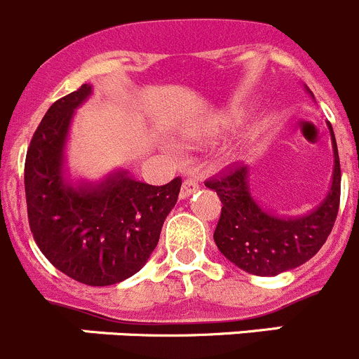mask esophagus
<instances>
[{"mask_svg":"<svg viewBox=\"0 0 359 359\" xmlns=\"http://www.w3.org/2000/svg\"><path fill=\"white\" fill-rule=\"evenodd\" d=\"M197 190H199V183H197V180H194V177H187L182 185V190H180V197H182V199H187V197H190L194 192H197Z\"/></svg>","mask_w":359,"mask_h":359,"instance_id":"esophagus-1","label":"esophagus"}]
</instances>
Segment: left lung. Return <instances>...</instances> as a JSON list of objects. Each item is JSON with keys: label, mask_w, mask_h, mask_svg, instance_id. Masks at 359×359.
I'll return each instance as SVG.
<instances>
[{"label": "left lung", "mask_w": 359, "mask_h": 359, "mask_svg": "<svg viewBox=\"0 0 359 359\" xmlns=\"http://www.w3.org/2000/svg\"><path fill=\"white\" fill-rule=\"evenodd\" d=\"M310 95L312 91L306 88ZM313 97V95H312ZM335 167L323 203L302 217H285L259 206L248 187V167L234 163L227 172L208 180L222 201L213 240L218 250L243 271L275 276L305 264L320 250L337 220L340 204V160L335 134L327 121Z\"/></svg>", "instance_id": "left-lung-1"}]
</instances>
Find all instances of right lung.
Segmentation results:
<instances>
[{
	"label": "right lung",
	"instance_id": "obj_1",
	"mask_svg": "<svg viewBox=\"0 0 359 359\" xmlns=\"http://www.w3.org/2000/svg\"><path fill=\"white\" fill-rule=\"evenodd\" d=\"M90 84L54 102L33 134L24 163L28 220L54 268L86 285H112L135 275L158 243L182 180L163 187L116 170L104 182L77 185L65 176V146L74 111Z\"/></svg>",
	"mask_w": 359,
	"mask_h": 359
}]
</instances>
